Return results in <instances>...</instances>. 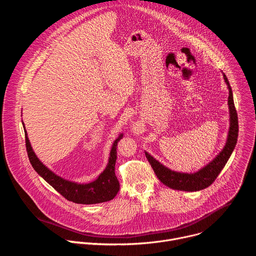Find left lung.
I'll return each mask as SVG.
<instances>
[{"label": "left lung", "instance_id": "left-lung-1", "mask_svg": "<svg viewBox=\"0 0 256 256\" xmlns=\"http://www.w3.org/2000/svg\"><path fill=\"white\" fill-rule=\"evenodd\" d=\"M223 77L225 83L227 84L229 90L228 97V106L230 114V126L227 136V140L224 146L223 150L218 153L210 163L204 166L196 172L194 173H186V172H177L169 169L164 166L158 160H156L153 156H151L148 152L144 151L146 157L150 162L155 174L159 178V180L166 186L182 192H198L208 188L214 179L220 174L222 169L225 167L227 161L229 160L231 154L233 153L238 138V116L234 105L233 93L229 81L226 75L223 72Z\"/></svg>", "mask_w": 256, "mask_h": 256}]
</instances>
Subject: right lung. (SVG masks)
<instances>
[{
	"label": "right lung",
	"instance_id": "right-lung-1",
	"mask_svg": "<svg viewBox=\"0 0 256 256\" xmlns=\"http://www.w3.org/2000/svg\"><path fill=\"white\" fill-rule=\"evenodd\" d=\"M22 124L25 132L26 150L32 167L64 198L76 204H94L112 200L116 196L120 190V182L116 176V149L118 142L122 138L124 134H120L114 142L110 153H109L108 163L103 172H101L95 180L88 184H79V182L70 181L58 176L40 160L31 147L25 126L23 122Z\"/></svg>",
	"mask_w": 256,
	"mask_h": 256
}]
</instances>
